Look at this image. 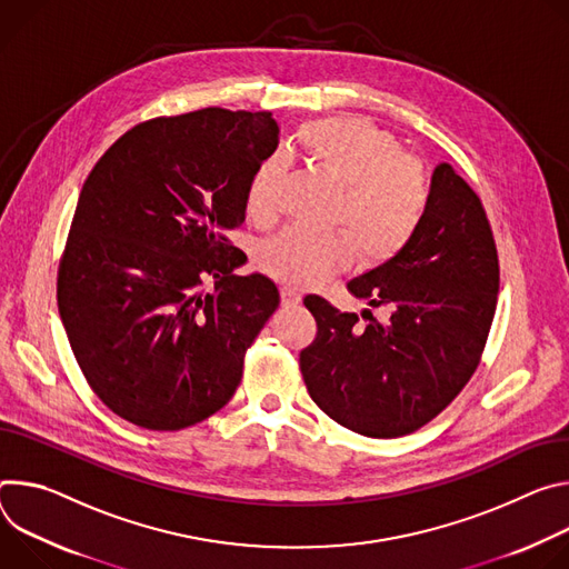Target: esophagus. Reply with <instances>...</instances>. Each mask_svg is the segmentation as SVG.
<instances>
[{"instance_id":"obj_1","label":"esophagus","mask_w":569,"mask_h":569,"mask_svg":"<svg viewBox=\"0 0 569 569\" xmlns=\"http://www.w3.org/2000/svg\"><path fill=\"white\" fill-rule=\"evenodd\" d=\"M280 298H282V305H284V307H296V305L302 300L300 291L293 289V287H282V289H280Z\"/></svg>"}]
</instances>
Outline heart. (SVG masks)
<instances>
[{
    "instance_id": "heart-1",
    "label": "heart",
    "mask_w": 569,
    "mask_h": 569,
    "mask_svg": "<svg viewBox=\"0 0 569 569\" xmlns=\"http://www.w3.org/2000/svg\"><path fill=\"white\" fill-rule=\"evenodd\" d=\"M296 142L307 167L335 184L330 226L341 232L311 234L287 228L262 241L258 267L287 284H321L346 271L359 252L363 267H382L411 243L429 208L422 162L361 117H328L302 123ZM287 158H264L246 184V214L267 226L278 214Z\"/></svg>"
}]
</instances>
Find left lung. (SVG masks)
<instances>
[{"mask_svg":"<svg viewBox=\"0 0 569 569\" xmlns=\"http://www.w3.org/2000/svg\"><path fill=\"white\" fill-rule=\"evenodd\" d=\"M499 260L475 189L448 164L431 176L429 208L398 258L352 280L370 311L305 296L317 337L300 352L309 398L370 438H398L433 420L470 382L492 326Z\"/></svg>","mask_w":569,"mask_h":569,"instance_id":"obj_1","label":"left lung"}]
</instances>
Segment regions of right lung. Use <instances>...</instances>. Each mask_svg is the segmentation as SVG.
<instances>
[{"label": "right lung", "instance_id": "right-lung-1", "mask_svg": "<svg viewBox=\"0 0 569 569\" xmlns=\"http://www.w3.org/2000/svg\"><path fill=\"white\" fill-rule=\"evenodd\" d=\"M271 112L203 108L126 131L83 182L58 262L56 300L77 363L119 418L192 427L234 396L278 287L234 276L228 232L246 184L278 147ZM210 277L212 292L200 287Z\"/></svg>", "mask_w": 569, "mask_h": 569}]
</instances>
